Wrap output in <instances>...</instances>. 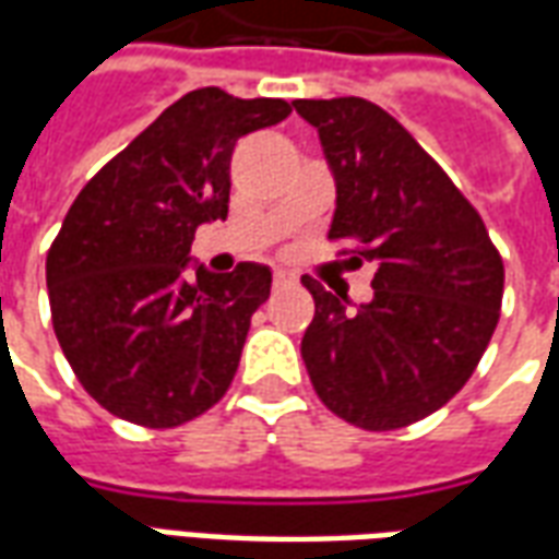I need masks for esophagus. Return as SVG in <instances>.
Segmentation results:
<instances>
[{
  "instance_id": "34e87169",
  "label": "esophagus",
  "mask_w": 559,
  "mask_h": 559,
  "mask_svg": "<svg viewBox=\"0 0 559 559\" xmlns=\"http://www.w3.org/2000/svg\"><path fill=\"white\" fill-rule=\"evenodd\" d=\"M290 284H296V278H293L290 272H275V275H272V287H275V290H281V287H290Z\"/></svg>"
}]
</instances>
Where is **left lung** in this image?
<instances>
[{"instance_id": "1", "label": "left lung", "mask_w": 559, "mask_h": 559, "mask_svg": "<svg viewBox=\"0 0 559 559\" xmlns=\"http://www.w3.org/2000/svg\"><path fill=\"white\" fill-rule=\"evenodd\" d=\"M320 134L338 188L329 239L374 260L359 308L311 275L314 320L302 359L329 411L365 431H395L455 399L491 341L503 257L485 221L407 128L365 98L293 102Z\"/></svg>"}]
</instances>
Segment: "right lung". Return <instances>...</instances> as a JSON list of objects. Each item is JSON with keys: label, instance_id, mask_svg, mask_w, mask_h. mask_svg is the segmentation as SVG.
<instances>
[{"label": "right lung", "instance_id": "1", "mask_svg": "<svg viewBox=\"0 0 559 559\" xmlns=\"http://www.w3.org/2000/svg\"><path fill=\"white\" fill-rule=\"evenodd\" d=\"M284 98L194 90L92 176L47 251L59 347L104 411L176 428L215 407L239 368L272 272L185 278L194 233L227 218L239 138L290 116Z\"/></svg>", "mask_w": 559, "mask_h": 559}]
</instances>
